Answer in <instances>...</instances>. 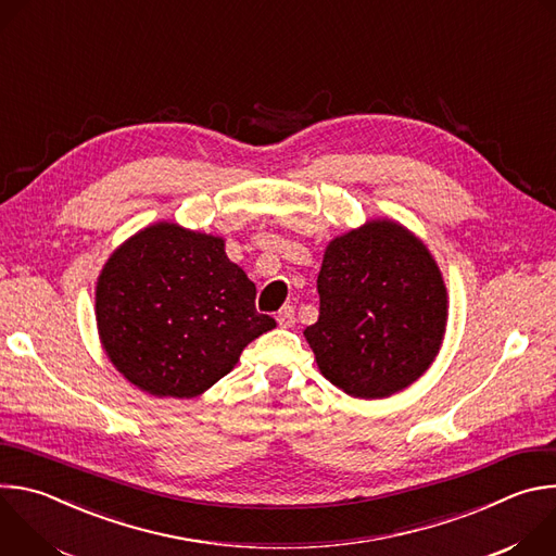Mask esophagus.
I'll return each mask as SVG.
<instances>
[{
	"label": "esophagus",
	"mask_w": 556,
	"mask_h": 556,
	"mask_svg": "<svg viewBox=\"0 0 556 556\" xmlns=\"http://www.w3.org/2000/svg\"><path fill=\"white\" fill-rule=\"evenodd\" d=\"M277 324L281 328H292L294 326V307L292 305H283L279 312H277Z\"/></svg>",
	"instance_id": "esophagus-1"
}]
</instances>
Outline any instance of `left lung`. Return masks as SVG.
Listing matches in <instances>:
<instances>
[{
  "instance_id": "1",
  "label": "left lung",
  "mask_w": 556,
  "mask_h": 556,
  "mask_svg": "<svg viewBox=\"0 0 556 556\" xmlns=\"http://www.w3.org/2000/svg\"><path fill=\"white\" fill-rule=\"evenodd\" d=\"M316 290L319 321L303 334L339 389L384 399L433 363L446 326V288L431 253L401 224L367 222L332 240Z\"/></svg>"
}]
</instances>
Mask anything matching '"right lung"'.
<instances>
[{"label": "right lung", "mask_w": 556, "mask_h": 556, "mask_svg": "<svg viewBox=\"0 0 556 556\" xmlns=\"http://www.w3.org/2000/svg\"><path fill=\"white\" fill-rule=\"evenodd\" d=\"M255 294L219 237L153 224L125 242L99 277L101 343L142 391L193 399L277 326L257 312Z\"/></svg>", "instance_id": "add662e5"}]
</instances>
